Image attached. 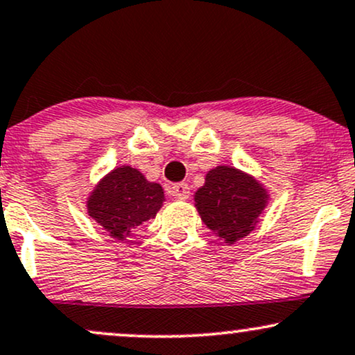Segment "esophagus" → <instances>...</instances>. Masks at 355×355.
<instances>
[{
  "label": "esophagus",
  "mask_w": 355,
  "mask_h": 355,
  "mask_svg": "<svg viewBox=\"0 0 355 355\" xmlns=\"http://www.w3.org/2000/svg\"><path fill=\"white\" fill-rule=\"evenodd\" d=\"M170 195L177 200H187L190 196V187L187 183H175L170 189Z\"/></svg>",
  "instance_id": "obj_1"
}]
</instances>
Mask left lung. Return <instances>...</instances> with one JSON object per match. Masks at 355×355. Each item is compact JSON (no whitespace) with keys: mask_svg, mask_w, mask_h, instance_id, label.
<instances>
[{"mask_svg":"<svg viewBox=\"0 0 355 355\" xmlns=\"http://www.w3.org/2000/svg\"><path fill=\"white\" fill-rule=\"evenodd\" d=\"M266 200V190L258 182L225 165L210 170L205 185L195 193L203 223L226 243L240 240L254 228Z\"/></svg>","mask_w":355,"mask_h":355,"instance_id":"obj_1","label":"left lung"}]
</instances>
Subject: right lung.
Segmentation results:
<instances>
[{
  "label": "right lung",
  "instance_id": "right-lung-1",
  "mask_svg": "<svg viewBox=\"0 0 355 355\" xmlns=\"http://www.w3.org/2000/svg\"><path fill=\"white\" fill-rule=\"evenodd\" d=\"M164 202L159 183L145 180L139 170L119 166L89 196V215L115 240L129 236L130 230L155 218Z\"/></svg>",
  "mask_w": 355,
  "mask_h": 355
}]
</instances>
